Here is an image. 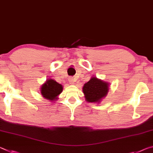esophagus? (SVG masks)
<instances>
[{
    "label": "esophagus",
    "mask_w": 153,
    "mask_h": 153,
    "mask_svg": "<svg viewBox=\"0 0 153 153\" xmlns=\"http://www.w3.org/2000/svg\"><path fill=\"white\" fill-rule=\"evenodd\" d=\"M69 82H70V83H71V85L74 84V82H75L74 78H69Z\"/></svg>",
    "instance_id": "34e87169"
}]
</instances>
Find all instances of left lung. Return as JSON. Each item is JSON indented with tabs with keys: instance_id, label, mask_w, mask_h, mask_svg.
<instances>
[{
	"instance_id": "obj_1",
	"label": "left lung",
	"mask_w": 153,
	"mask_h": 153,
	"mask_svg": "<svg viewBox=\"0 0 153 153\" xmlns=\"http://www.w3.org/2000/svg\"><path fill=\"white\" fill-rule=\"evenodd\" d=\"M108 91V82L97 79L96 76H92L82 87L85 98L89 103L99 104L107 96Z\"/></svg>"
}]
</instances>
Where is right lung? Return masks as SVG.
Masks as SVG:
<instances>
[{"label":"right lung","mask_w":153,"mask_h":153,"mask_svg":"<svg viewBox=\"0 0 153 153\" xmlns=\"http://www.w3.org/2000/svg\"><path fill=\"white\" fill-rule=\"evenodd\" d=\"M62 91L63 86L52 79H47L41 87V94L42 97L51 102L58 99V96Z\"/></svg>","instance_id":"add662e5"}]
</instances>
